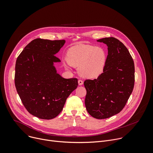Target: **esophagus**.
<instances>
[{
    "mask_svg": "<svg viewBox=\"0 0 153 153\" xmlns=\"http://www.w3.org/2000/svg\"><path fill=\"white\" fill-rule=\"evenodd\" d=\"M83 82L82 80L79 79V80H78V84H79V85H83Z\"/></svg>",
    "mask_w": 153,
    "mask_h": 153,
    "instance_id": "1",
    "label": "esophagus"
}]
</instances>
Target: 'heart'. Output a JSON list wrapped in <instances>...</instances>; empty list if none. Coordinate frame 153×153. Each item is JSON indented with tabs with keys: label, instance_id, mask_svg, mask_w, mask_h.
I'll use <instances>...</instances> for the list:
<instances>
[{
	"label": "heart",
	"instance_id": "heart-1",
	"mask_svg": "<svg viewBox=\"0 0 153 153\" xmlns=\"http://www.w3.org/2000/svg\"><path fill=\"white\" fill-rule=\"evenodd\" d=\"M107 53L102 47L89 44H78L67 51L66 59L72 67L78 68V73L83 77L96 79L104 72L107 63ZM67 68V64L63 63Z\"/></svg>",
	"mask_w": 153,
	"mask_h": 153
}]
</instances>
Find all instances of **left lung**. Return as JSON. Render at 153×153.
I'll use <instances>...</instances> for the list:
<instances>
[{
	"mask_svg": "<svg viewBox=\"0 0 153 153\" xmlns=\"http://www.w3.org/2000/svg\"><path fill=\"white\" fill-rule=\"evenodd\" d=\"M108 47L103 73L94 80H86L85 100L88 113L97 119L110 117L125 106L134 85V64L126 47L111 37L97 40Z\"/></svg>",
	"mask_w": 153,
	"mask_h": 153,
	"instance_id": "1",
	"label": "left lung"
}]
</instances>
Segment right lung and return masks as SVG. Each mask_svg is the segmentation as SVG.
<instances>
[{"mask_svg":"<svg viewBox=\"0 0 153 153\" xmlns=\"http://www.w3.org/2000/svg\"><path fill=\"white\" fill-rule=\"evenodd\" d=\"M65 40L36 39L18 56L15 86L27 111L42 119H52L63 110L67 99L78 86L77 79H65L57 73L55 56Z\"/></svg>","mask_w":153,"mask_h":153,"instance_id":"right-lung-1","label":"right lung"}]
</instances>
